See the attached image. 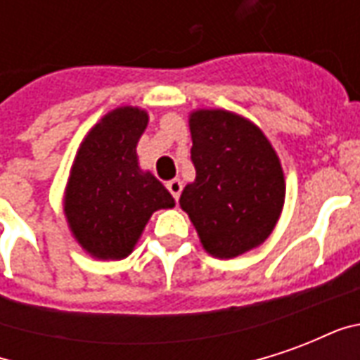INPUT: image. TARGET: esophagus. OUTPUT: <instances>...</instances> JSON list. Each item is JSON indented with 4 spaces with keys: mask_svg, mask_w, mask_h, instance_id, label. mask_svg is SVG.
<instances>
[{
    "mask_svg": "<svg viewBox=\"0 0 360 360\" xmlns=\"http://www.w3.org/2000/svg\"><path fill=\"white\" fill-rule=\"evenodd\" d=\"M181 188H183V185H181V181H179V179L167 181V191L172 193V196H173V198H175V200H179Z\"/></svg>",
    "mask_w": 360,
    "mask_h": 360,
    "instance_id": "esophagus-1",
    "label": "esophagus"
}]
</instances>
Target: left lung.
<instances>
[{"label": "left lung", "mask_w": 360, "mask_h": 360, "mask_svg": "<svg viewBox=\"0 0 360 360\" xmlns=\"http://www.w3.org/2000/svg\"><path fill=\"white\" fill-rule=\"evenodd\" d=\"M196 177L179 204L216 258H235L270 237L285 200L276 150L249 119L226 110H196L188 117Z\"/></svg>", "instance_id": "obj_1"}]
</instances>
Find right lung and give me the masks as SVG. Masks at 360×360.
Listing matches in <instances>:
<instances>
[{"label":"right lung","instance_id":"add662e5","mask_svg":"<svg viewBox=\"0 0 360 360\" xmlns=\"http://www.w3.org/2000/svg\"><path fill=\"white\" fill-rule=\"evenodd\" d=\"M146 125L144 110L117 108L90 129L75 156L63 210L71 233L90 257H129L150 216L175 206L167 188L139 167L136 142Z\"/></svg>","mask_w":360,"mask_h":360}]
</instances>
